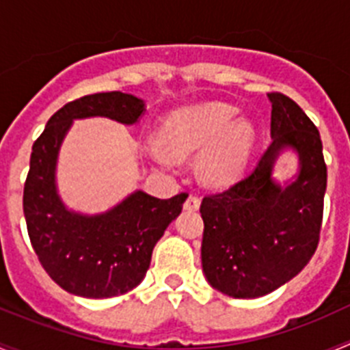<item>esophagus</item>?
I'll return each mask as SVG.
<instances>
[{
	"label": "esophagus",
	"mask_w": 350,
	"mask_h": 350,
	"mask_svg": "<svg viewBox=\"0 0 350 350\" xmlns=\"http://www.w3.org/2000/svg\"><path fill=\"white\" fill-rule=\"evenodd\" d=\"M200 203H202V200H200V196H198V194H189L184 203V208L191 210V212H196V210L200 208Z\"/></svg>",
	"instance_id": "esophagus-1"
}]
</instances>
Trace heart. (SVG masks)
<instances>
[{
    "label": "heart",
    "mask_w": 350,
    "mask_h": 350,
    "mask_svg": "<svg viewBox=\"0 0 350 350\" xmlns=\"http://www.w3.org/2000/svg\"><path fill=\"white\" fill-rule=\"evenodd\" d=\"M234 110L224 103L185 107L170 113L159 131L161 145L148 152L156 163L170 166L173 156L198 154V172L210 184H228L242 172L254 144V129L233 122Z\"/></svg>",
    "instance_id": "b5f03b06"
}]
</instances>
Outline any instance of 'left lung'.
<instances>
[{
	"label": "left lung",
	"mask_w": 350,
	"mask_h": 350,
	"mask_svg": "<svg viewBox=\"0 0 350 350\" xmlns=\"http://www.w3.org/2000/svg\"><path fill=\"white\" fill-rule=\"evenodd\" d=\"M271 101V144L252 172L228 189L206 194L202 265L210 286L233 298H259L307 267L319 245L326 163L319 129L282 92ZM299 150L302 170L286 190L271 180L282 148Z\"/></svg>",
	"instance_id": "obj_1"
}]
</instances>
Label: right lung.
<instances>
[{"instance_id":"obj_1","label":"right lung","mask_w":350,"mask_h":350,"mask_svg":"<svg viewBox=\"0 0 350 350\" xmlns=\"http://www.w3.org/2000/svg\"><path fill=\"white\" fill-rule=\"evenodd\" d=\"M144 110V101L119 91L82 96L59 108L33 144L23 196L27 234L43 270L71 295L112 298L137 287L154 245L182 212L187 193L159 200L137 191L94 217L68 212L55 193V159L71 120L103 116L133 124Z\"/></svg>"}]
</instances>
